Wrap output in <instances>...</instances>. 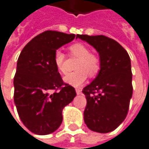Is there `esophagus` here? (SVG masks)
Wrapping results in <instances>:
<instances>
[{"mask_svg":"<svg viewBox=\"0 0 149 149\" xmlns=\"http://www.w3.org/2000/svg\"><path fill=\"white\" fill-rule=\"evenodd\" d=\"M76 92H77V95H81L82 91H81V89H79V88H77V89H76Z\"/></svg>","mask_w":149,"mask_h":149,"instance_id":"34e87169","label":"esophagus"}]
</instances>
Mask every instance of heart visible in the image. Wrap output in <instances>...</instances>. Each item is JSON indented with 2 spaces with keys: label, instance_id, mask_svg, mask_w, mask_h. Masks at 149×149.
<instances>
[{
  "label": "heart",
  "instance_id": "1",
  "mask_svg": "<svg viewBox=\"0 0 149 149\" xmlns=\"http://www.w3.org/2000/svg\"><path fill=\"white\" fill-rule=\"evenodd\" d=\"M69 50L72 56L78 58L75 66L77 70L66 74L63 79L67 84L75 87H80L87 80L88 74L91 77H95L98 73L101 68V61L97 54L91 53L89 47L80 43L72 44ZM65 56L62 51L57 50L54 52V65L58 72L62 73L65 72Z\"/></svg>",
  "mask_w": 149,
  "mask_h": 149
}]
</instances>
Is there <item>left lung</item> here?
I'll return each mask as SVG.
<instances>
[{
    "instance_id": "1",
    "label": "left lung",
    "mask_w": 149,
    "mask_h": 149,
    "mask_svg": "<svg viewBox=\"0 0 149 149\" xmlns=\"http://www.w3.org/2000/svg\"><path fill=\"white\" fill-rule=\"evenodd\" d=\"M99 54L101 68L92 82L83 90L87 99L84 122L90 130L109 133L120 126L127 115L132 97L130 58L118 42L103 35L77 34Z\"/></svg>"
}]
</instances>
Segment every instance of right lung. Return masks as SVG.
<instances>
[{
    "label": "right lung",
    "mask_w": 149,
    "mask_h": 149,
    "mask_svg": "<svg viewBox=\"0 0 149 149\" xmlns=\"http://www.w3.org/2000/svg\"><path fill=\"white\" fill-rule=\"evenodd\" d=\"M75 37L47 30L32 39L19 54L14 102L20 120L33 134L55 131L62 122V109L77 95L74 87L63 82L54 63L56 50ZM57 89L60 91L51 93Z\"/></svg>",
    "instance_id": "right-lung-1"
}]
</instances>
